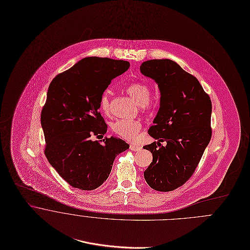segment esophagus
<instances>
[{"mask_svg": "<svg viewBox=\"0 0 250 250\" xmlns=\"http://www.w3.org/2000/svg\"><path fill=\"white\" fill-rule=\"evenodd\" d=\"M129 149L131 150H133V151H137V150H141L142 147H141L140 145H138V144H130Z\"/></svg>", "mask_w": 250, "mask_h": 250, "instance_id": "obj_1", "label": "esophagus"}]
</instances>
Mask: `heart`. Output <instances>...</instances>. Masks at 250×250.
<instances>
[{"label":"heart","instance_id":"b5f03b06","mask_svg":"<svg viewBox=\"0 0 250 250\" xmlns=\"http://www.w3.org/2000/svg\"><path fill=\"white\" fill-rule=\"evenodd\" d=\"M126 92L142 108L147 109L152 106V101L150 99V87L146 83H132L126 87ZM100 105L104 114L110 113V91L107 90L102 94ZM111 128L117 135L127 140H133L141 129V123L135 120H118L112 124Z\"/></svg>","mask_w":250,"mask_h":250}]
</instances>
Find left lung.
<instances>
[{
	"mask_svg": "<svg viewBox=\"0 0 250 250\" xmlns=\"http://www.w3.org/2000/svg\"><path fill=\"white\" fill-rule=\"evenodd\" d=\"M140 70L160 91L159 110L148 131L157 142L143 147L152 154L144 177L152 189L172 191L192 176L209 143L211 101L197 78L172 60L146 61Z\"/></svg>",
	"mask_w": 250,
	"mask_h": 250,
	"instance_id": "obj_1",
	"label": "left lung"
}]
</instances>
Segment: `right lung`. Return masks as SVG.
Masks as SVG:
<instances>
[{
	"label": "right lung",
	"instance_id": "add662e5",
	"mask_svg": "<svg viewBox=\"0 0 250 250\" xmlns=\"http://www.w3.org/2000/svg\"><path fill=\"white\" fill-rule=\"evenodd\" d=\"M129 62L88 57L58 74L50 83L41 121L44 153L52 167L71 187L94 190L109 177L118 154L127 150L124 140L102 136L107 125L100 115V98L111 80L123 74Z\"/></svg>",
	"mask_w": 250,
	"mask_h": 250
}]
</instances>
